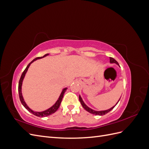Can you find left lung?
I'll return each instance as SVG.
<instances>
[{
  "mask_svg": "<svg viewBox=\"0 0 149 149\" xmlns=\"http://www.w3.org/2000/svg\"><path fill=\"white\" fill-rule=\"evenodd\" d=\"M110 62L111 63H116L117 65H119L118 62L116 60H114V58H112V57H110ZM79 101H80L81 104L82 106L83 107V108H84V109L85 110H86L88 112H90V113L93 114H94V115H99V116H103V115H105V114H106L107 113H108V112H109V111H111L112 109H113V108L116 106L117 104H118V102H119V101H118V102H117V104H116L114 106L111 107V109H107V110H106V111H94V110L91 109V108L88 107L84 103V102L83 101L82 98L80 96H79Z\"/></svg>",
  "mask_w": 149,
  "mask_h": 149,
  "instance_id": "8db88e82",
  "label": "left lung"
}]
</instances>
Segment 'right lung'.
Returning <instances> with one entry per match:
<instances>
[{
  "label": "right lung",
  "mask_w": 149,
  "mask_h": 149,
  "mask_svg": "<svg viewBox=\"0 0 149 149\" xmlns=\"http://www.w3.org/2000/svg\"><path fill=\"white\" fill-rule=\"evenodd\" d=\"M49 54H46V55H45L43 56H41V57H37L35 58V59L31 61L30 63L27 65V66L26 67V68L25 69V70L24 71L23 73H22V75H21V77L20 78V80H19V88H18V90H19V98H20V100L22 102V104H23V106L26 108V109H27L30 112H31V113H32L33 115L36 116H38V117H40V118H43V117H46V116H49L51 115L53 113H55V112L58 110V108H59L60 106V104L61 102V101H62V99L63 97V96H64V93H65L66 90L67 88H65L63 90L60 96L59 97V98H58V101L56 102V103L54 104L53 106H52L50 108H49L48 109L45 111H42V112H34L33 111H32L31 109H30V108L27 106V105L26 104V103L25 102L24 100V98H23V96H22V81H23V79L25 77V75L26 73V71H27L28 70V68L30 66V64L31 63L33 62L34 61L37 60V59H40V58H43L45 56H46L47 55H48Z\"/></svg>",
  "instance_id": "1"
}]
</instances>
